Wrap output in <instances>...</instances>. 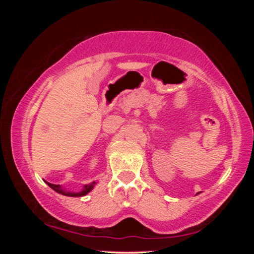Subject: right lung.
Masks as SVG:
<instances>
[{"label": "right lung", "mask_w": 254, "mask_h": 254, "mask_svg": "<svg viewBox=\"0 0 254 254\" xmlns=\"http://www.w3.org/2000/svg\"><path fill=\"white\" fill-rule=\"evenodd\" d=\"M46 184L48 185V186H49L50 188H53L55 191H57L58 194H62V195H64V196H69V197H80V196H85L86 194H88V192L91 191L92 189L94 188V186H95L96 183L93 182V183L88 184V185H84L83 189H81V190L78 191V192L67 190V189L63 188L62 186H60V185H54V184H50V183H48V182H46Z\"/></svg>", "instance_id": "right-lung-1"}]
</instances>
